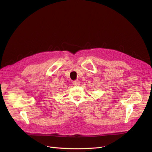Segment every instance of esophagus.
Listing matches in <instances>:
<instances>
[{
  "label": "esophagus",
  "instance_id": "obj_1",
  "mask_svg": "<svg viewBox=\"0 0 152 152\" xmlns=\"http://www.w3.org/2000/svg\"><path fill=\"white\" fill-rule=\"evenodd\" d=\"M73 84L74 86H79V84H80V83H79V81L77 80H75L73 82Z\"/></svg>",
  "mask_w": 152,
  "mask_h": 152
}]
</instances>
